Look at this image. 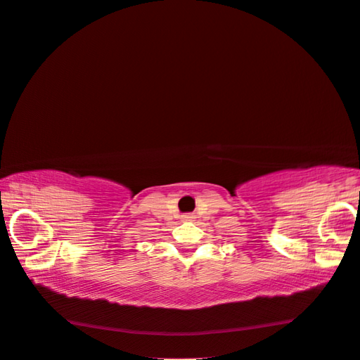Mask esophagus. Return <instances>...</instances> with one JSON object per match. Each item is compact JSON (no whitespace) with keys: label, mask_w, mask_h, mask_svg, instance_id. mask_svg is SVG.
Segmentation results:
<instances>
[{"label":"esophagus","mask_w":360,"mask_h":360,"mask_svg":"<svg viewBox=\"0 0 360 360\" xmlns=\"http://www.w3.org/2000/svg\"><path fill=\"white\" fill-rule=\"evenodd\" d=\"M195 218L194 213H184L182 214V221H192Z\"/></svg>","instance_id":"esophagus-1"}]
</instances>
